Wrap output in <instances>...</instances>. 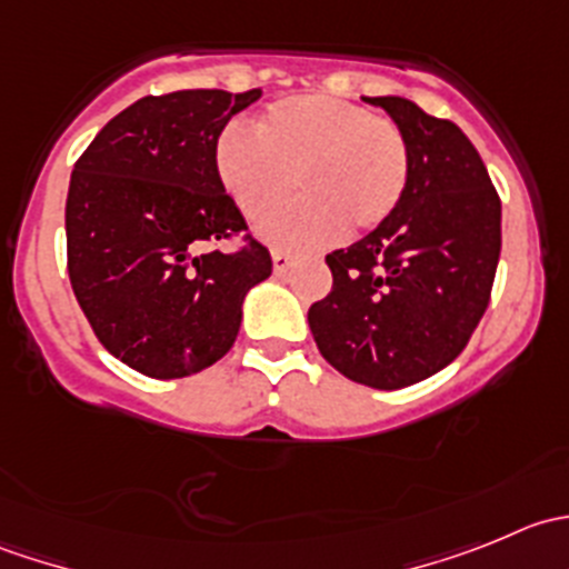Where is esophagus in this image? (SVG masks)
<instances>
[{
    "mask_svg": "<svg viewBox=\"0 0 569 569\" xmlns=\"http://www.w3.org/2000/svg\"><path fill=\"white\" fill-rule=\"evenodd\" d=\"M291 263H295V258L286 256V252H280V250L272 252V269H274V274H286V272H289Z\"/></svg>",
    "mask_w": 569,
    "mask_h": 569,
    "instance_id": "esophagus-1",
    "label": "esophagus"
}]
</instances>
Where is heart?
<instances>
[{
	"instance_id": "obj_1",
	"label": "heart",
	"mask_w": 569,
	"mask_h": 569,
	"mask_svg": "<svg viewBox=\"0 0 569 569\" xmlns=\"http://www.w3.org/2000/svg\"><path fill=\"white\" fill-rule=\"evenodd\" d=\"M214 173L244 220L261 222L291 183L300 198L261 228L269 244L313 250L349 231H371L393 214L410 178L399 126L363 107L306 93L269 104L256 137L228 126L214 142Z\"/></svg>"
}]
</instances>
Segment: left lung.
<instances>
[{"mask_svg": "<svg viewBox=\"0 0 569 569\" xmlns=\"http://www.w3.org/2000/svg\"><path fill=\"white\" fill-rule=\"evenodd\" d=\"M386 109L410 151L399 206L369 237L327 256L332 291L308 311L321 358L377 391L416 386L462 352L490 302L501 200L473 142L401 96Z\"/></svg>", "mask_w": 569, "mask_h": 569, "instance_id": "1", "label": "left lung"}]
</instances>
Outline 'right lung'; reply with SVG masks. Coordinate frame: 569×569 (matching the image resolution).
<instances>
[{
	"mask_svg": "<svg viewBox=\"0 0 569 569\" xmlns=\"http://www.w3.org/2000/svg\"><path fill=\"white\" fill-rule=\"evenodd\" d=\"M261 90H176L114 114L79 157L66 200L68 274L109 355L153 380L198 375L233 347L244 297L272 274L214 173V142Z\"/></svg>",
	"mask_w": 569,
	"mask_h": 569,
	"instance_id": "obj_1",
	"label": "right lung"
}]
</instances>
